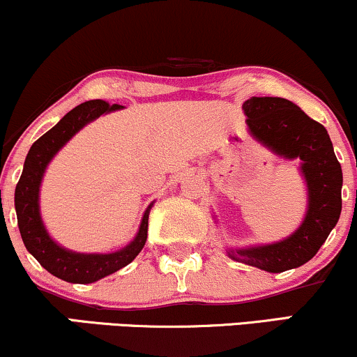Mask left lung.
I'll list each match as a JSON object with an SVG mask.
<instances>
[{
  "mask_svg": "<svg viewBox=\"0 0 357 357\" xmlns=\"http://www.w3.org/2000/svg\"><path fill=\"white\" fill-rule=\"evenodd\" d=\"M252 137L284 160L301 161L307 186V211L301 226L281 241L263 246L229 248L231 259L268 273L299 268L312 259L341 216L342 171L328 131L284 98L244 101Z\"/></svg>",
  "mask_w": 357,
  "mask_h": 357,
  "instance_id": "8db88e82",
  "label": "left lung"
}]
</instances>
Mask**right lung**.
Masks as SVG:
<instances>
[{
    "label": "right lung",
    "mask_w": 357,
    "mask_h": 357,
    "mask_svg": "<svg viewBox=\"0 0 357 357\" xmlns=\"http://www.w3.org/2000/svg\"><path fill=\"white\" fill-rule=\"evenodd\" d=\"M121 108L123 106L119 105L111 106L106 101L93 100L71 109L59 119L56 126L45 132L40 139L34 141L24 160L20 181L16 184L15 208L21 239L28 251L36 257L38 263L63 281L89 284L98 279L109 276L130 264L144 248L146 238H148V218L153 204H149L144 211L135 239L119 251L108 252V255H84V252H75L59 246L51 239L40 214L41 179L54 154L86 124L100 118L101 114Z\"/></svg>",
    "instance_id": "right-lung-1"
}]
</instances>
